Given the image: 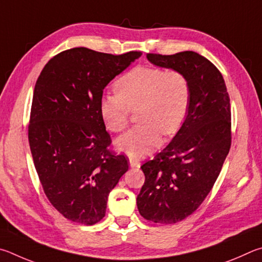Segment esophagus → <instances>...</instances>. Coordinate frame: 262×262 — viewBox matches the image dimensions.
I'll return each mask as SVG.
<instances>
[{"mask_svg": "<svg viewBox=\"0 0 262 262\" xmlns=\"http://www.w3.org/2000/svg\"><path fill=\"white\" fill-rule=\"evenodd\" d=\"M128 161H130V166L131 167H140V162H139L138 159L131 157L130 159H128Z\"/></svg>", "mask_w": 262, "mask_h": 262, "instance_id": "34e87169", "label": "esophagus"}]
</instances>
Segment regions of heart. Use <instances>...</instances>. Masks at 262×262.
I'll list each match as a JSON object with an SVG mask.
<instances>
[{"mask_svg":"<svg viewBox=\"0 0 262 262\" xmlns=\"http://www.w3.org/2000/svg\"><path fill=\"white\" fill-rule=\"evenodd\" d=\"M116 94L100 100L99 112L105 127L121 132L131 110L140 124L116 140L119 150L143 157L161 143V132L169 136L181 127L190 103V85L184 73L154 67H137L116 80Z\"/></svg>","mask_w":262,"mask_h":262,"instance_id":"b5f03b06","label":"heart"}]
</instances>
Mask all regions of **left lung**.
<instances>
[{"instance_id": "8db88e82", "label": "left lung", "mask_w": 262, "mask_h": 262, "mask_svg": "<svg viewBox=\"0 0 262 262\" xmlns=\"http://www.w3.org/2000/svg\"><path fill=\"white\" fill-rule=\"evenodd\" d=\"M146 57L184 73L190 85L184 122L166 148L141 166L145 183L137 196L144 219L171 224L196 210L221 172L231 146L230 98L219 69L198 53Z\"/></svg>"}]
</instances>
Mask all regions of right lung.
<instances>
[{
    "mask_svg": "<svg viewBox=\"0 0 262 262\" xmlns=\"http://www.w3.org/2000/svg\"><path fill=\"white\" fill-rule=\"evenodd\" d=\"M141 56L64 50L46 64L35 82L29 124L33 162L55 208L72 222L98 223L127 159L109 150L112 139L100 116L103 90Z\"/></svg>",
    "mask_w": 262,
    "mask_h": 262,
    "instance_id": "1",
    "label": "right lung"
}]
</instances>
